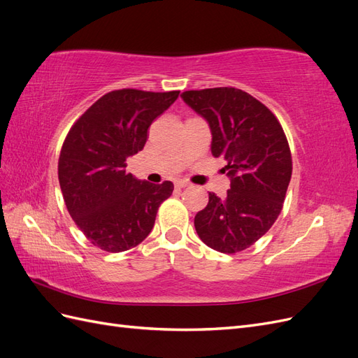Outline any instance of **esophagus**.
Here are the masks:
<instances>
[{
    "label": "esophagus",
    "instance_id": "1",
    "mask_svg": "<svg viewBox=\"0 0 358 358\" xmlns=\"http://www.w3.org/2000/svg\"><path fill=\"white\" fill-rule=\"evenodd\" d=\"M185 187H189V182H187V180H178L176 182V188H185Z\"/></svg>",
    "mask_w": 358,
    "mask_h": 358
}]
</instances>
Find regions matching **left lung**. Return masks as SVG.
Segmentation results:
<instances>
[{
  "instance_id": "8db88e82",
  "label": "left lung",
  "mask_w": 358,
  "mask_h": 358,
  "mask_svg": "<svg viewBox=\"0 0 358 358\" xmlns=\"http://www.w3.org/2000/svg\"><path fill=\"white\" fill-rule=\"evenodd\" d=\"M194 112L208 121L212 155L224 158L230 189L209 203L194 225L200 239L222 254L241 252L278 220L292 173L288 140L276 116L237 88L182 92Z\"/></svg>"
}]
</instances>
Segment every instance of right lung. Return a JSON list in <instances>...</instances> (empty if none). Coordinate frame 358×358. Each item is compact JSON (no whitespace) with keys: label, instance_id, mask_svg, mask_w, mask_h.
<instances>
[{"label":"right lung","instance_id":"add662e5","mask_svg":"<svg viewBox=\"0 0 358 358\" xmlns=\"http://www.w3.org/2000/svg\"><path fill=\"white\" fill-rule=\"evenodd\" d=\"M179 91L107 92L86 110L64 140L58 179L67 210L94 246L128 251L143 242L159 204L173 192L125 170L127 158L143 149L148 128L176 101Z\"/></svg>","mask_w":358,"mask_h":358}]
</instances>
